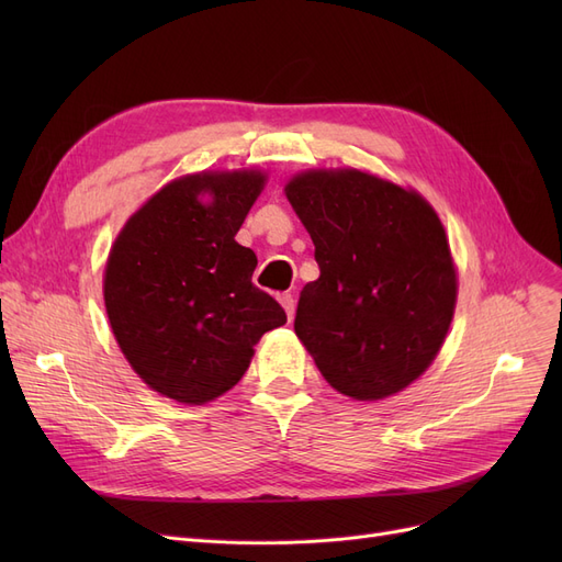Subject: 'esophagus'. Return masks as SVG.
Here are the masks:
<instances>
[{
  "instance_id": "obj_1",
  "label": "esophagus",
  "mask_w": 562,
  "mask_h": 562,
  "mask_svg": "<svg viewBox=\"0 0 562 562\" xmlns=\"http://www.w3.org/2000/svg\"><path fill=\"white\" fill-rule=\"evenodd\" d=\"M279 302H281V307L285 310L288 321H293V316H295V300H293V295L291 293H281Z\"/></svg>"
}]
</instances>
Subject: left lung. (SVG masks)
I'll list each match as a JSON object with an SVG mask.
<instances>
[{
  "label": "left lung",
  "mask_w": 562,
  "mask_h": 562,
  "mask_svg": "<svg viewBox=\"0 0 562 562\" xmlns=\"http://www.w3.org/2000/svg\"><path fill=\"white\" fill-rule=\"evenodd\" d=\"M316 246L295 335L326 382L382 401L419 380L443 347L457 267L431 203L359 168H307L283 187Z\"/></svg>",
  "instance_id": "8db88e82"
}]
</instances>
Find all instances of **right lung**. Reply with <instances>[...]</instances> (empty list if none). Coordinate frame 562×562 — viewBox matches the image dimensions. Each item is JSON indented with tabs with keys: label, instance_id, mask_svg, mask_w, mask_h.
Segmentation results:
<instances>
[{
	"label": "right lung",
	"instance_id": "right-lung-1",
	"mask_svg": "<svg viewBox=\"0 0 562 562\" xmlns=\"http://www.w3.org/2000/svg\"><path fill=\"white\" fill-rule=\"evenodd\" d=\"M267 184L260 168L166 182L110 248L103 297L124 359L151 391L211 403L244 378L255 345L285 323L255 288L258 258L234 239Z\"/></svg>",
	"mask_w": 562,
	"mask_h": 562
}]
</instances>
